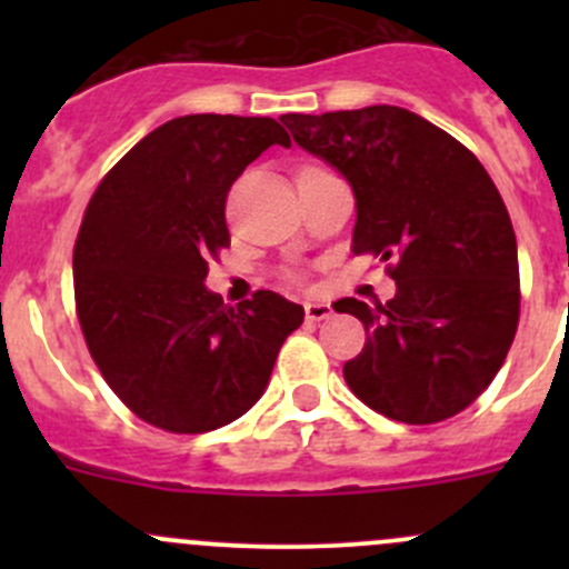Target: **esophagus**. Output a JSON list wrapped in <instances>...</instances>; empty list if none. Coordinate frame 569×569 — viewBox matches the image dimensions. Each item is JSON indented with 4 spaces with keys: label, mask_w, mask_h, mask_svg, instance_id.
I'll use <instances>...</instances> for the list:
<instances>
[{
    "label": "esophagus",
    "mask_w": 569,
    "mask_h": 569,
    "mask_svg": "<svg viewBox=\"0 0 569 569\" xmlns=\"http://www.w3.org/2000/svg\"><path fill=\"white\" fill-rule=\"evenodd\" d=\"M330 317H332L330 302H321V300L306 302V319L308 321H321V319H330Z\"/></svg>",
    "instance_id": "34e87169"
}]
</instances>
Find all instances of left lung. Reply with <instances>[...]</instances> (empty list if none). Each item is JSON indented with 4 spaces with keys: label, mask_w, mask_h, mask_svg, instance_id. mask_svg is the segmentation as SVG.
<instances>
[{
    "label": "left lung",
    "mask_w": 569,
    "mask_h": 569,
    "mask_svg": "<svg viewBox=\"0 0 569 569\" xmlns=\"http://www.w3.org/2000/svg\"><path fill=\"white\" fill-rule=\"evenodd\" d=\"M280 120L352 187L355 256L396 258L393 300L332 306L366 325L343 380L393 421L457 416L490 386L518 330V242L496 183L462 142L410 109Z\"/></svg>",
    "instance_id": "obj_1"
}]
</instances>
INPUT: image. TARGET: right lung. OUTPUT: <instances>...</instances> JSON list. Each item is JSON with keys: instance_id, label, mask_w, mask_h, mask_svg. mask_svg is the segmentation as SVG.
<instances>
[{"instance_id": "obj_1", "label": "right lung", "mask_w": 569, "mask_h": 569, "mask_svg": "<svg viewBox=\"0 0 569 569\" xmlns=\"http://www.w3.org/2000/svg\"><path fill=\"white\" fill-rule=\"evenodd\" d=\"M269 146L291 148L272 118H173L109 170L84 211L73 248L84 341L118 399L168 432L244 416L306 319L274 291L231 308L203 283L231 244L228 189Z\"/></svg>"}]
</instances>
